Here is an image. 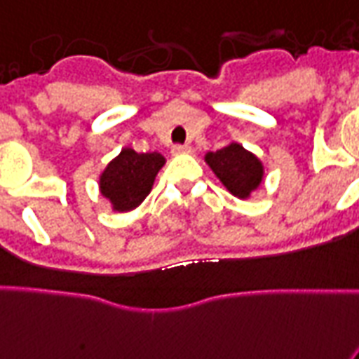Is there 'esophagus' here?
I'll return each mask as SVG.
<instances>
[{"label":"esophagus","instance_id":"obj_1","mask_svg":"<svg viewBox=\"0 0 359 359\" xmlns=\"http://www.w3.org/2000/svg\"><path fill=\"white\" fill-rule=\"evenodd\" d=\"M191 151H193V148H191V146H189V144H177V146H174V148H172V154L174 155H183V154H191Z\"/></svg>","mask_w":359,"mask_h":359}]
</instances>
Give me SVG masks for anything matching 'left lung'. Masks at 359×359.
<instances>
[{"instance_id": "1", "label": "left lung", "mask_w": 359, "mask_h": 359, "mask_svg": "<svg viewBox=\"0 0 359 359\" xmlns=\"http://www.w3.org/2000/svg\"><path fill=\"white\" fill-rule=\"evenodd\" d=\"M204 159L224 187L241 200L249 198L264 180L262 161L238 142L205 154Z\"/></svg>"}]
</instances>
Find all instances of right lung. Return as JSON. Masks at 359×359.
I'll return each instance as SVG.
<instances>
[{
    "instance_id": "right-lung-1",
    "label": "right lung",
    "mask_w": 359,
    "mask_h": 359,
    "mask_svg": "<svg viewBox=\"0 0 359 359\" xmlns=\"http://www.w3.org/2000/svg\"><path fill=\"white\" fill-rule=\"evenodd\" d=\"M165 166V157L157 151L136 154L123 148L99 177V189L112 204L114 211H130L140 205L154 187L157 172Z\"/></svg>"
}]
</instances>
